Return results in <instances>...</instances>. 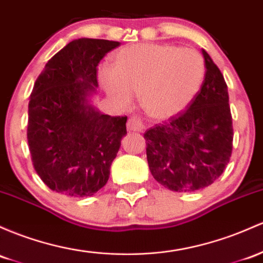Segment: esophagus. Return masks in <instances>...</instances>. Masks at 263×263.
<instances>
[{
    "mask_svg": "<svg viewBox=\"0 0 263 263\" xmlns=\"http://www.w3.org/2000/svg\"><path fill=\"white\" fill-rule=\"evenodd\" d=\"M127 128H128L129 131L142 132L143 129H145V125H143V122L141 121L140 117L132 116L128 118V121H127Z\"/></svg>",
    "mask_w": 263,
    "mask_h": 263,
    "instance_id": "1",
    "label": "esophagus"
}]
</instances>
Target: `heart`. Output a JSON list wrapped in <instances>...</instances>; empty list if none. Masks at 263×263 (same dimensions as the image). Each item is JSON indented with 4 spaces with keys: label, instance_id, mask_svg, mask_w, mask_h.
<instances>
[{
    "label": "heart",
    "instance_id": "b5f03b06",
    "mask_svg": "<svg viewBox=\"0 0 263 263\" xmlns=\"http://www.w3.org/2000/svg\"><path fill=\"white\" fill-rule=\"evenodd\" d=\"M204 73V61L196 50L141 43L116 52L112 71H101L100 81L120 105L129 106L132 95H140L141 106L149 117L167 120L192 102Z\"/></svg>",
    "mask_w": 263,
    "mask_h": 263
}]
</instances>
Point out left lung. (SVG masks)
<instances>
[{
  "mask_svg": "<svg viewBox=\"0 0 263 263\" xmlns=\"http://www.w3.org/2000/svg\"><path fill=\"white\" fill-rule=\"evenodd\" d=\"M204 80L181 114L147 129L149 171L158 183L176 192L210 186L222 175L232 154V116L223 76L202 50Z\"/></svg>",
  "mask_w": 263,
  "mask_h": 263,
  "instance_id": "1",
  "label": "left lung"
}]
</instances>
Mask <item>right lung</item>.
<instances>
[{
  "instance_id": "add662e5",
  "label": "right lung",
  "mask_w": 263,
  "mask_h": 263,
  "mask_svg": "<svg viewBox=\"0 0 263 263\" xmlns=\"http://www.w3.org/2000/svg\"><path fill=\"white\" fill-rule=\"evenodd\" d=\"M120 46L73 40L46 63L28 103L27 140L34 170L52 191L88 197L107 183L109 167L127 134V116L102 115L89 102L97 66Z\"/></svg>"
}]
</instances>
